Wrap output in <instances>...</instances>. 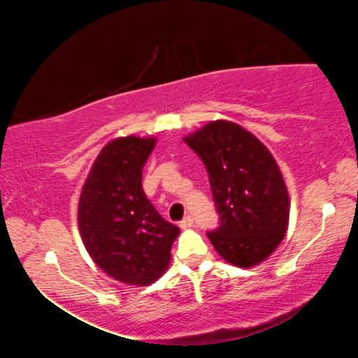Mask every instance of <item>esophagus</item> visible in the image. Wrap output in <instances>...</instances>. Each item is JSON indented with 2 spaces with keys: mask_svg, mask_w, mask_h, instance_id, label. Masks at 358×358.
Returning a JSON list of instances; mask_svg holds the SVG:
<instances>
[{
  "mask_svg": "<svg viewBox=\"0 0 358 358\" xmlns=\"http://www.w3.org/2000/svg\"><path fill=\"white\" fill-rule=\"evenodd\" d=\"M180 227L182 229H190V227H193V219L190 215H187V217H183L182 220H180Z\"/></svg>",
  "mask_w": 358,
  "mask_h": 358,
  "instance_id": "obj_1",
  "label": "esophagus"
}]
</instances>
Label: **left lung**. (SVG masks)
<instances>
[{"instance_id":"1","label":"left lung","mask_w":358,"mask_h":358,"mask_svg":"<svg viewBox=\"0 0 358 358\" xmlns=\"http://www.w3.org/2000/svg\"><path fill=\"white\" fill-rule=\"evenodd\" d=\"M185 143L208 171L220 225L207 232L217 252L252 268L278 248L289 219V196L273 155L244 127L212 121Z\"/></svg>"}]
</instances>
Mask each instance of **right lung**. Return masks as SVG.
<instances>
[{
	"instance_id": "1",
	"label": "right lung",
	"mask_w": 358,
	"mask_h": 358,
	"mask_svg": "<svg viewBox=\"0 0 358 358\" xmlns=\"http://www.w3.org/2000/svg\"><path fill=\"white\" fill-rule=\"evenodd\" d=\"M155 138L126 136L102 148L79 200V229L99 268L126 285L145 286L170 262L180 229L163 219L146 199L143 166Z\"/></svg>"
}]
</instances>
